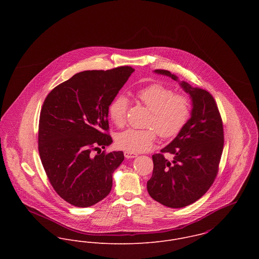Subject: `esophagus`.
<instances>
[{"mask_svg":"<svg viewBox=\"0 0 259 259\" xmlns=\"http://www.w3.org/2000/svg\"><path fill=\"white\" fill-rule=\"evenodd\" d=\"M139 154L138 153H135V152H131V151H124V156L125 158H134V157H137Z\"/></svg>","mask_w":259,"mask_h":259,"instance_id":"34e87169","label":"esophagus"}]
</instances>
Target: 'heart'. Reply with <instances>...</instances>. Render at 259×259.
Returning <instances> with one entry per match:
<instances>
[{
    "label": "heart",
    "instance_id": "b5f03b06",
    "mask_svg": "<svg viewBox=\"0 0 259 259\" xmlns=\"http://www.w3.org/2000/svg\"><path fill=\"white\" fill-rule=\"evenodd\" d=\"M139 101L150 113L146 121L148 128H127L116 137V146L131 152H143L152 146L156 133L162 139L178 136L184 128L190 115L189 99L184 94L175 92L164 84L151 83L137 93ZM128 100L117 96L110 105L109 113L113 123L121 127L126 121Z\"/></svg>",
    "mask_w": 259,
    "mask_h": 259
}]
</instances>
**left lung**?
Instances as JSON below:
<instances>
[{
	"label": "left lung",
	"instance_id": "obj_1",
	"mask_svg": "<svg viewBox=\"0 0 259 259\" xmlns=\"http://www.w3.org/2000/svg\"><path fill=\"white\" fill-rule=\"evenodd\" d=\"M154 72L179 80L168 71ZM180 84L191 98L190 118L161 153L152 155L153 171L147 185L154 200L171 208L193 203L209 189L218 176L224 144L222 116L213 97L184 80ZM165 152L174 155L172 162L164 157Z\"/></svg>",
	"mask_w": 259,
	"mask_h": 259
}]
</instances>
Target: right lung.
<instances>
[{
	"mask_svg": "<svg viewBox=\"0 0 259 259\" xmlns=\"http://www.w3.org/2000/svg\"><path fill=\"white\" fill-rule=\"evenodd\" d=\"M134 72L127 66L80 72L57 85L44 102L39 157L56 192L74 206H92L111 191L123 152L94 151L112 143L109 108Z\"/></svg>",
	"mask_w": 259,
	"mask_h": 259,
	"instance_id": "1",
	"label": "right lung"
}]
</instances>
